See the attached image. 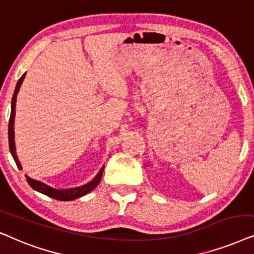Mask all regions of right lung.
I'll return each mask as SVG.
<instances>
[{"mask_svg": "<svg viewBox=\"0 0 254 254\" xmlns=\"http://www.w3.org/2000/svg\"><path fill=\"white\" fill-rule=\"evenodd\" d=\"M24 73L21 76V79L18 80V82L16 84L15 88V92H13L12 95V100H11V114H10V120H9V127H8V134H9V148H10V153H11L13 160H15L17 167L19 170H22V165L21 161H19L18 157L16 154V146H15V131H13V124H15V109H16V99H17V94H18L19 88H21V84L23 83V80L25 77ZM103 170L104 166H102V168L99 171V173L96 174V177L93 179L92 181L87 182L86 185L79 186V187H74V188H67V189H57L51 187V186L44 184V182L36 180V179L30 178L29 175H25L26 181L28 184L31 186V187L35 189V190L42 192L44 195L50 196V197L56 198V200L59 201H73L75 200L77 197H81V196L88 194L95 189V187L97 185L100 184L101 179H102V174H103Z\"/></svg>", "mask_w": 254, "mask_h": 254, "instance_id": "1", "label": "right lung"}]
</instances>
